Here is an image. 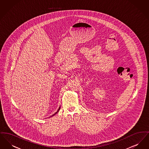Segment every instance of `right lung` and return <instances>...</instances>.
<instances>
[{
	"instance_id": "1",
	"label": "right lung",
	"mask_w": 149,
	"mask_h": 149,
	"mask_svg": "<svg viewBox=\"0 0 149 149\" xmlns=\"http://www.w3.org/2000/svg\"><path fill=\"white\" fill-rule=\"evenodd\" d=\"M60 108H58V110H57V111L56 112V113H55L54 114H53V115H52V116H54V115H55V114H56L57 113V112H58V111H59V110H60Z\"/></svg>"
}]
</instances>
